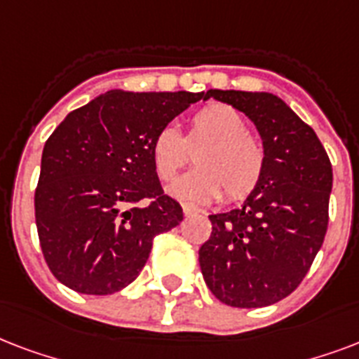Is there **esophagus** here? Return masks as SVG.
<instances>
[{"mask_svg": "<svg viewBox=\"0 0 359 359\" xmlns=\"http://www.w3.org/2000/svg\"><path fill=\"white\" fill-rule=\"evenodd\" d=\"M182 210L185 217H191V215H194V213H198V208H194V205L191 204H183Z\"/></svg>", "mask_w": 359, "mask_h": 359, "instance_id": "esophagus-1", "label": "esophagus"}]
</instances>
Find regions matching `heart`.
<instances>
[{
    "instance_id": "b5f03b06",
    "label": "heart",
    "mask_w": 359,
    "mask_h": 359,
    "mask_svg": "<svg viewBox=\"0 0 359 359\" xmlns=\"http://www.w3.org/2000/svg\"><path fill=\"white\" fill-rule=\"evenodd\" d=\"M198 168L170 183L168 193L187 202H211L223 196L243 200L257 189L264 174L266 151L249 133V121L229 104H210L193 114L183 138L176 125H165L151 142V161L159 180L166 182L187 165L189 149Z\"/></svg>"
}]
</instances>
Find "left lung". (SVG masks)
I'll return each instance as SVG.
<instances>
[{"instance_id":"obj_1","label":"left lung","mask_w":359,"mask_h":359,"mask_svg":"<svg viewBox=\"0 0 359 359\" xmlns=\"http://www.w3.org/2000/svg\"><path fill=\"white\" fill-rule=\"evenodd\" d=\"M257 125L264 174L241 208L210 215L211 236L198 251L211 294L252 309L292 294L320 251L327 230L333 172L326 149L279 97L266 91L210 90Z\"/></svg>"}]
</instances>
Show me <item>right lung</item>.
I'll return each instance as SVG.
<instances>
[{
    "label": "right lung",
    "instance_id": "add662e5",
    "mask_svg": "<svg viewBox=\"0 0 359 359\" xmlns=\"http://www.w3.org/2000/svg\"><path fill=\"white\" fill-rule=\"evenodd\" d=\"M202 93L112 90L76 108L44 144L35 223L60 283L107 296L130 285L154 238L183 221L151 161V142ZM148 206H138L142 199Z\"/></svg>",
    "mask_w": 359,
    "mask_h": 359
}]
</instances>
